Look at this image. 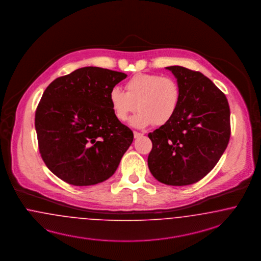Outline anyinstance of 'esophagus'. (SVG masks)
<instances>
[{"instance_id":"34e87169","label":"esophagus","mask_w":261,"mask_h":261,"mask_svg":"<svg viewBox=\"0 0 261 261\" xmlns=\"http://www.w3.org/2000/svg\"><path fill=\"white\" fill-rule=\"evenodd\" d=\"M143 135H144V134H142V133H139V132H136V131H134V138H135V139H138V138H140V137H142Z\"/></svg>"}]
</instances>
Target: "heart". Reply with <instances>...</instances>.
I'll return each instance as SVG.
<instances>
[{
    "label": "heart",
    "instance_id": "1",
    "mask_svg": "<svg viewBox=\"0 0 261 261\" xmlns=\"http://www.w3.org/2000/svg\"><path fill=\"white\" fill-rule=\"evenodd\" d=\"M125 90L114 87L109 100L115 117L124 122L131 114L140 112L131 119L136 128L151 124L164 125L177 113L180 90L177 82L168 76L138 73L125 84Z\"/></svg>",
    "mask_w": 261,
    "mask_h": 261
}]
</instances>
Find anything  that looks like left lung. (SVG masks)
Masks as SVG:
<instances>
[{
  "label": "left lung",
  "mask_w": 261,
  "mask_h": 261,
  "mask_svg": "<svg viewBox=\"0 0 261 261\" xmlns=\"http://www.w3.org/2000/svg\"><path fill=\"white\" fill-rule=\"evenodd\" d=\"M166 69L177 79L180 100L167 124L148 134L152 149L147 165L158 181L188 186L208 174L226 149L229 105L225 95L203 73L180 66Z\"/></svg>",
  "instance_id": "obj_1"
}]
</instances>
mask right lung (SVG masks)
<instances>
[{"mask_svg": "<svg viewBox=\"0 0 261 261\" xmlns=\"http://www.w3.org/2000/svg\"><path fill=\"white\" fill-rule=\"evenodd\" d=\"M127 74L84 67L54 80L42 94L35 127L42 160L64 181L86 187L115 174L133 142L109 95Z\"/></svg>", "mask_w": 261, "mask_h": 261, "instance_id": "right-lung-1", "label": "right lung"}]
</instances>
